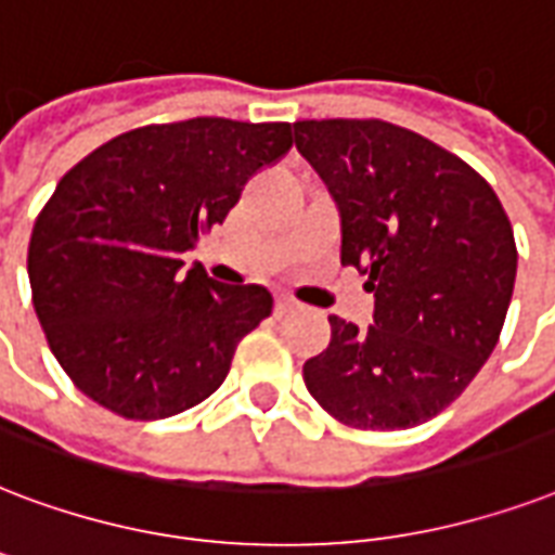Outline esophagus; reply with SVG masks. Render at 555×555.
Masks as SVG:
<instances>
[{
  "instance_id": "esophagus-1",
  "label": "esophagus",
  "mask_w": 555,
  "mask_h": 555,
  "mask_svg": "<svg viewBox=\"0 0 555 555\" xmlns=\"http://www.w3.org/2000/svg\"><path fill=\"white\" fill-rule=\"evenodd\" d=\"M294 311H299V302L287 299V296H279V299H276V317H287V314H294Z\"/></svg>"
}]
</instances>
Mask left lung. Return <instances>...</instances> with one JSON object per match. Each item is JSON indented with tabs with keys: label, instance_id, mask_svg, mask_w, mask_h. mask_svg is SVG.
Instances as JSON below:
<instances>
[{
	"label": "left lung",
	"instance_id": "8db88e82",
	"mask_svg": "<svg viewBox=\"0 0 555 555\" xmlns=\"http://www.w3.org/2000/svg\"><path fill=\"white\" fill-rule=\"evenodd\" d=\"M296 151L340 209V261L366 273L375 325L328 317L306 361L317 404L361 430L428 422L498 346L518 249L498 194L460 156L380 118L296 121Z\"/></svg>",
	"mask_w": 555,
	"mask_h": 555
}]
</instances>
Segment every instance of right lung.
I'll use <instances>...</instances> for the list:
<instances>
[{"label":"right lung","instance_id":"1","mask_svg":"<svg viewBox=\"0 0 555 555\" xmlns=\"http://www.w3.org/2000/svg\"><path fill=\"white\" fill-rule=\"evenodd\" d=\"M294 145L287 121L201 116L109 139L69 168L28 244L49 349L116 416L165 418L218 390L241 337L273 311L261 285H221L183 253Z\"/></svg>","mask_w":555,"mask_h":555}]
</instances>
